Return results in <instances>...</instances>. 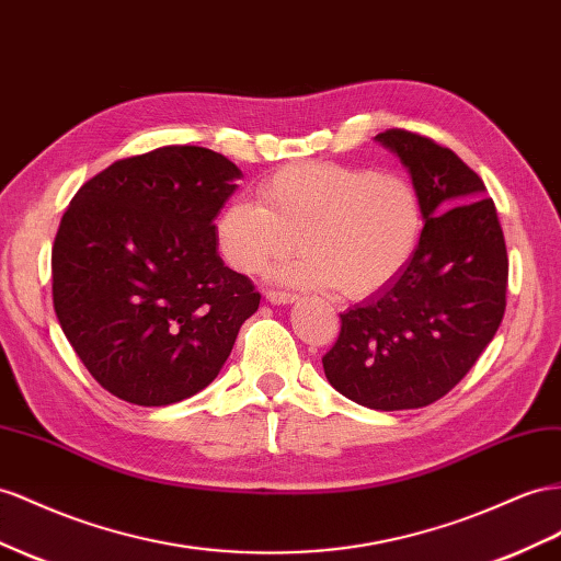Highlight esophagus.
Wrapping results in <instances>:
<instances>
[{"label": "esophagus", "mask_w": 561, "mask_h": 561, "mask_svg": "<svg viewBox=\"0 0 561 561\" xmlns=\"http://www.w3.org/2000/svg\"><path fill=\"white\" fill-rule=\"evenodd\" d=\"M297 295L285 293V290H266V301L268 305H293Z\"/></svg>", "instance_id": "obj_1"}]
</instances>
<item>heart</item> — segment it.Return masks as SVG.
<instances>
[{
	"label": "heart",
	"mask_w": 561,
	"mask_h": 561,
	"mask_svg": "<svg viewBox=\"0 0 561 561\" xmlns=\"http://www.w3.org/2000/svg\"><path fill=\"white\" fill-rule=\"evenodd\" d=\"M425 215L401 174L335 162H297L271 174L260 201L236 198L217 219V243L240 274H260L295 252L278 271L299 287H335L360 299L380 293L413 260Z\"/></svg>",
	"instance_id": "heart-1"
}]
</instances>
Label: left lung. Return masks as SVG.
<instances>
[{
  "mask_svg": "<svg viewBox=\"0 0 561 561\" xmlns=\"http://www.w3.org/2000/svg\"><path fill=\"white\" fill-rule=\"evenodd\" d=\"M375 141L411 174L425 229L397 278L340 313L323 370L358 405L408 411L446 397L493 340L505 313L507 250L486 186L450 148L405 129Z\"/></svg>",
  "mask_w": 561,
  "mask_h": 561,
  "instance_id": "8db88e82",
  "label": "left lung"
}]
</instances>
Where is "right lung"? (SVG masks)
<instances>
[{"label": "right lung", "instance_id": "add662e5", "mask_svg": "<svg viewBox=\"0 0 561 561\" xmlns=\"http://www.w3.org/2000/svg\"><path fill=\"white\" fill-rule=\"evenodd\" d=\"M236 164L201 146L113 162L75 193L51 250L54 309L113 397L170 405L205 389L260 293L224 266L215 219Z\"/></svg>", "mask_w": 561, "mask_h": 561}]
</instances>
